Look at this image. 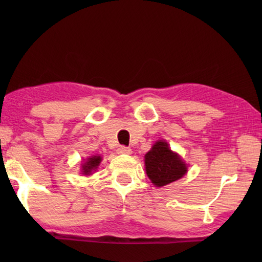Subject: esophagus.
<instances>
[{
    "instance_id": "obj_1",
    "label": "esophagus",
    "mask_w": 262,
    "mask_h": 262,
    "mask_svg": "<svg viewBox=\"0 0 262 262\" xmlns=\"http://www.w3.org/2000/svg\"><path fill=\"white\" fill-rule=\"evenodd\" d=\"M119 154H132V149L129 147L126 146H119V148L117 149Z\"/></svg>"
}]
</instances>
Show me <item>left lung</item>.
Returning <instances> with one entry per match:
<instances>
[{
  "mask_svg": "<svg viewBox=\"0 0 262 262\" xmlns=\"http://www.w3.org/2000/svg\"><path fill=\"white\" fill-rule=\"evenodd\" d=\"M146 174L157 187L169 185L180 179L187 172L185 162L170 149L168 143L159 141L145 155Z\"/></svg>",
  "mask_w": 262,
  "mask_h": 262,
  "instance_id": "1",
  "label": "left lung"
}]
</instances>
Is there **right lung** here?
I'll list each match as a JSON object with an SVG mask.
<instances>
[{
    "mask_svg": "<svg viewBox=\"0 0 262 262\" xmlns=\"http://www.w3.org/2000/svg\"><path fill=\"white\" fill-rule=\"evenodd\" d=\"M100 162H101V157H92V158H89V159L86 160V162L82 164V172H83V174H85V176L91 174V172L98 168Z\"/></svg>",
    "mask_w": 262,
    "mask_h": 262,
    "instance_id": "right-lung-1",
    "label": "right lung"
}]
</instances>
